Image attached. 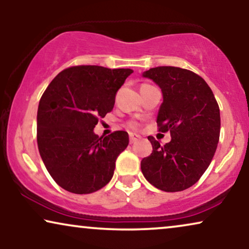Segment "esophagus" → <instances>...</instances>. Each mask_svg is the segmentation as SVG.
<instances>
[{
	"mask_svg": "<svg viewBox=\"0 0 249 249\" xmlns=\"http://www.w3.org/2000/svg\"><path fill=\"white\" fill-rule=\"evenodd\" d=\"M138 139H141V136L136 135V134H130V142H131V144H134V142H137Z\"/></svg>",
	"mask_w": 249,
	"mask_h": 249,
	"instance_id": "obj_1",
	"label": "esophagus"
}]
</instances>
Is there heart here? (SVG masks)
Wrapping results in <instances>:
<instances>
[{"instance_id":"1","label":"heart","mask_w":249,"mask_h":249,"mask_svg":"<svg viewBox=\"0 0 249 249\" xmlns=\"http://www.w3.org/2000/svg\"><path fill=\"white\" fill-rule=\"evenodd\" d=\"M131 127H136V124H131Z\"/></svg>"}]
</instances>
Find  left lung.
Wrapping results in <instances>:
<instances>
[{"instance_id":"obj_1","label":"left lung","mask_w":249,"mask_h":249,"mask_svg":"<svg viewBox=\"0 0 249 249\" xmlns=\"http://www.w3.org/2000/svg\"><path fill=\"white\" fill-rule=\"evenodd\" d=\"M161 88L158 122L171 141L160 145L148 136L152 154L141 162L146 180L164 192H181L198 181L209 168L220 137V108L206 81L177 67L152 68L142 74Z\"/></svg>"}]
</instances>
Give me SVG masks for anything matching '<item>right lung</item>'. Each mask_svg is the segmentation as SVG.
<instances>
[{
  "instance_id": "right-lung-1",
  "label": "right lung",
  "mask_w": 249,
  "mask_h": 249,
  "mask_svg": "<svg viewBox=\"0 0 249 249\" xmlns=\"http://www.w3.org/2000/svg\"><path fill=\"white\" fill-rule=\"evenodd\" d=\"M131 69L71 67L51 81L37 111V144L47 171L73 194L107 185L115 161L129 144L125 131L98 137V119L113 110L115 95Z\"/></svg>"
}]
</instances>
